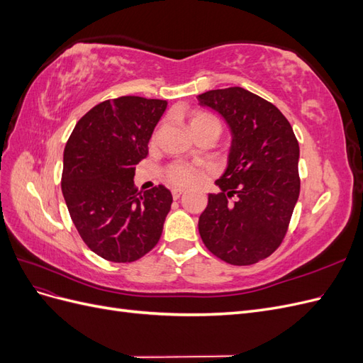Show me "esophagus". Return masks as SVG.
I'll return each instance as SVG.
<instances>
[{
    "label": "esophagus",
    "mask_w": 363,
    "mask_h": 363,
    "mask_svg": "<svg viewBox=\"0 0 363 363\" xmlns=\"http://www.w3.org/2000/svg\"><path fill=\"white\" fill-rule=\"evenodd\" d=\"M183 194H184L183 189H172V199L174 200H179Z\"/></svg>",
    "instance_id": "34e87169"
}]
</instances>
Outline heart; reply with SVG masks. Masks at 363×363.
<instances>
[{"label": "heart", "mask_w": 363, "mask_h": 363, "mask_svg": "<svg viewBox=\"0 0 363 363\" xmlns=\"http://www.w3.org/2000/svg\"><path fill=\"white\" fill-rule=\"evenodd\" d=\"M189 127L192 133H213L216 138L221 133V123L219 119L211 113L195 111L189 115ZM157 131L152 135V140H156ZM200 171L194 168L189 163L183 162H172L163 168V180L175 188H186V186L194 184L200 179Z\"/></svg>", "instance_id": "b5f03b06"}]
</instances>
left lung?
Segmentation results:
<instances>
[{"mask_svg":"<svg viewBox=\"0 0 363 363\" xmlns=\"http://www.w3.org/2000/svg\"><path fill=\"white\" fill-rule=\"evenodd\" d=\"M232 131L228 164L208 194L199 230L207 250L230 265H252L286 236L300 195V147L279 108L244 87L199 95Z\"/></svg>","mask_w":363,"mask_h":363,"instance_id":"obj_1","label":"left lung"}]
</instances>
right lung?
<instances>
[{
  "label": "right lung",
  "mask_w": 363,
  "mask_h": 363,
  "mask_svg": "<svg viewBox=\"0 0 363 363\" xmlns=\"http://www.w3.org/2000/svg\"><path fill=\"white\" fill-rule=\"evenodd\" d=\"M167 104L106 100L77 123L65 147L62 192L71 219L84 244L108 262H135L162 236L172 195L162 184L140 194L133 177Z\"/></svg>",
  "instance_id": "obj_1"
}]
</instances>
